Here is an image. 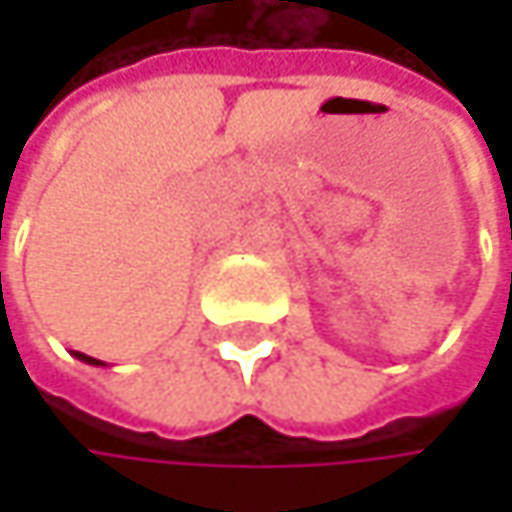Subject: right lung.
I'll return each instance as SVG.
<instances>
[{
  "mask_svg": "<svg viewBox=\"0 0 512 512\" xmlns=\"http://www.w3.org/2000/svg\"><path fill=\"white\" fill-rule=\"evenodd\" d=\"M76 358H79V361H85V364H103V361H97V358L85 356V353H76Z\"/></svg>",
  "mask_w": 512,
  "mask_h": 512,
  "instance_id": "add662e5",
  "label": "right lung"
}]
</instances>
